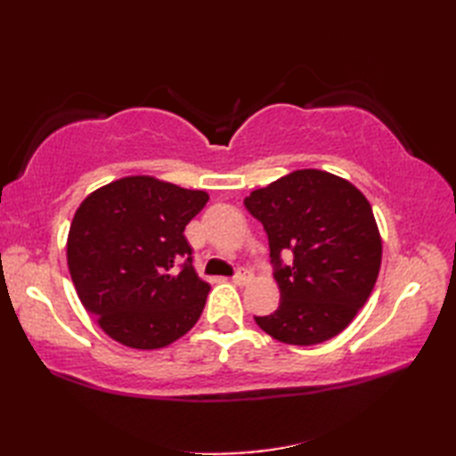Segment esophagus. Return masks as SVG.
<instances>
[{
  "instance_id": "34e87169",
  "label": "esophagus",
  "mask_w": 456,
  "mask_h": 456,
  "mask_svg": "<svg viewBox=\"0 0 456 456\" xmlns=\"http://www.w3.org/2000/svg\"><path fill=\"white\" fill-rule=\"evenodd\" d=\"M231 280H233V282L239 284V286H245V284L250 282V280H253V274H250L248 270H245V268H239L237 273H235V276L231 278Z\"/></svg>"
}]
</instances>
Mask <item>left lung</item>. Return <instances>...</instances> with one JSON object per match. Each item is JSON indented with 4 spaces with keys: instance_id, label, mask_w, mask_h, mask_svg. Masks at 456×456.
<instances>
[{
    "instance_id": "1",
    "label": "left lung",
    "mask_w": 456,
    "mask_h": 456,
    "mask_svg": "<svg viewBox=\"0 0 456 456\" xmlns=\"http://www.w3.org/2000/svg\"><path fill=\"white\" fill-rule=\"evenodd\" d=\"M245 208L266 231L280 288L278 309L255 317L256 325L276 341L302 346L341 333L370 297L380 270L382 240L368 200L333 174L297 170L255 190Z\"/></svg>"
}]
</instances>
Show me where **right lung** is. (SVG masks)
<instances>
[{
  "label": "right lung",
  "instance_id": "right-lung-1",
  "mask_svg": "<svg viewBox=\"0 0 456 456\" xmlns=\"http://www.w3.org/2000/svg\"><path fill=\"white\" fill-rule=\"evenodd\" d=\"M208 200L201 190L131 176L82 201L68 268L86 312L115 341L160 348L196 325L211 286L193 270L183 229Z\"/></svg>",
  "mask_w": 456,
  "mask_h": 456
}]
</instances>
